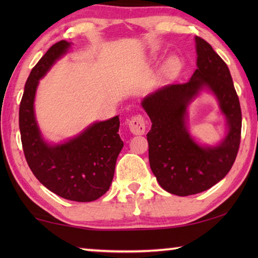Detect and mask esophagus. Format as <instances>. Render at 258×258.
<instances>
[{
	"mask_svg": "<svg viewBox=\"0 0 258 258\" xmlns=\"http://www.w3.org/2000/svg\"><path fill=\"white\" fill-rule=\"evenodd\" d=\"M130 131L135 135H141L146 132V121L142 115L137 113L128 121Z\"/></svg>",
	"mask_w": 258,
	"mask_h": 258,
	"instance_id": "1",
	"label": "esophagus"
}]
</instances>
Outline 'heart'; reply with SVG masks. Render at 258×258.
<instances>
[{
	"instance_id": "obj_1",
	"label": "heart",
	"mask_w": 258,
	"mask_h": 258,
	"mask_svg": "<svg viewBox=\"0 0 258 258\" xmlns=\"http://www.w3.org/2000/svg\"><path fill=\"white\" fill-rule=\"evenodd\" d=\"M180 66V61L176 58H171L165 64V71L167 73H174Z\"/></svg>"
}]
</instances>
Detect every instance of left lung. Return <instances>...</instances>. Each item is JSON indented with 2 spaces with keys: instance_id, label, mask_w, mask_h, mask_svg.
Returning <instances> with one entry per match:
<instances>
[{
  "instance_id": "8db88e82",
  "label": "left lung",
  "mask_w": 258,
  "mask_h": 258,
  "mask_svg": "<svg viewBox=\"0 0 258 258\" xmlns=\"http://www.w3.org/2000/svg\"><path fill=\"white\" fill-rule=\"evenodd\" d=\"M195 40L197 69L190 81L166 85L142 101L152 123L147 134L151 171L164 190L181 197L220 182L232 167L241 139V109L229 68L209 43ZM205 87L217 95L228 121V134L216 147L199 146L185 125L187 106Z\"/></svg>"
}]
</instances>
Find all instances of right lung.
Segmentation results:
<instances>
[{
    "label": "right lung",
    "instance_id": "1",
    "mask_svg": "<svg viewBox=\"0 0 258 258\" xmlns=\"http://www.w3.org/2000/svg\"><path fill=\"white\" fill-rule=\"evenodd\" d=\"M69 46L67 41L55 43L32 69L19 107V128L25 158L35 177L60 197L87 203L109 190L124 143L118 116L94 123L61 145L51 146L43 140L34 113L38 81Z\"/></svg>",
    "mask_w": 258,
    "mask_h": 258
}]
</instances>
